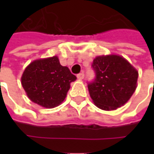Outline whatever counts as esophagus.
<instances>
[{"mask_svg": "<svg viewBox=\"0 0 154 154\" xmlns=\"http://www.w3.org/2000/svg\"><path fill=\"white\" fill-rule=\"evenodd\" d=\"M84 77H85V74H84L83 72H82V73H80L79 74H77V78H78L79 80H83Z\"/></svg>", "mask_w": 154, "mask_h": 154, "instance_id": "1", "label": "esophagus"}]
</instances>
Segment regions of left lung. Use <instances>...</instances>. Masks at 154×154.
<instances>
[{
    "instance_id": "1",
    "label": "left lung",
    "mask_w": 154,
    "mask_h": 154,
    "mask_svg": "<svg viewBox=\"0 0 154 154\" xmlns=\"http://www.w3.org/2000/svg\"><path fill=\"white\" fill-rule=\"evenodd\" d=\"M95 78L87 83L90 96L100 109L113 110L122 106L136 89L138 72L123 57H96L92 64Z\"/></svg>"
}]
</instances>
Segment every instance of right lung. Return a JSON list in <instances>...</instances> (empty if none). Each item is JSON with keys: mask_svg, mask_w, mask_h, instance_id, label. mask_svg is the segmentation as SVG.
Returning a JSON list of instances; mask_svg holds the SVG:
<instances>
[{"mask_svg": "<svg viewBox=\"0 0 154 154\" xmlns=\"http://www.w3.org/2000/svg\"><path fill=\"white\" fill-rule=\"evenodd\" d=\"M76 76L60 64L57 56L40 59L27 67L21 84L28 98L45 108H54L66 98L70 83Z\"/></svg>", "mask_w": 154, "mask_h": 154, "instance_id": "add662e5", "label": "right lung"}]
</instances>
